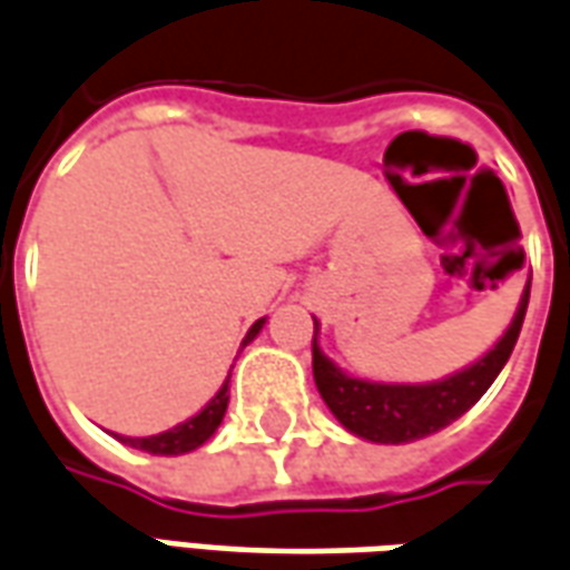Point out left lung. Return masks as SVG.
Here are the masks:
<instances>
[{
	"label": "left lung",
	"instance_id": "8db88e82",
	"mask_svg": "<svg viewBox=\"0 0 570 570\" xmlns=\"http://www.w3.org/2000/svg\"><path fill=\"white\" fill-rule=\"evenodd\" d=\"M528 296H531V281L524 286L519 312L503 333V340L481 361L453 373L448 380L425 382V385H385V382L354 380L348 373H342L317 348V321H314L312 367L317 392L326 401V407L333 410V416L357 438H367L376 444H404V441L432 435L438 429L451 425L453 420H460L465 410L491 389L497 373L507 367L509 354L519 342L521 324H524Z\"/></svg>",
	"mask_w": 570,
	"mask_h": 570
}]
</instances>
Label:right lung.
<instances>
[{"instance_id":"right-lung-1","label":"right lung","mask_w":570,"mask_h":570,"mask_svg":"<svg viewBox=\"0 0 570 570\" xmlns=\"http://www.w3.org/2000/svg\"><path fill=\"white\" fill-rule=\"evenodd\" d=\"M265 321H256V324L249 326V333H246V342H253L258 336V330H262ZM225 410H228V382L218 389V395L206 404V407L197 413V416H190L188 423L175 425L169 432H160V435H150V438H119L122 444H129V448H138V451L147 453H157V456H178V453H188L197 451L203 441H209V438L216 435V429L222 425V416H225Z\"/></svg>"}]
</instances>
